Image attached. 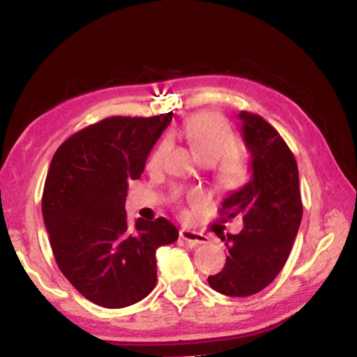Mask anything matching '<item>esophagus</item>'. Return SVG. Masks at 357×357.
Instances as JSON below:
<instances>
[{"label":"esophagus","instance_id":"obj_1","mask_svg":"<svg viewBox=\"0 0 357 357\" xmlns=\"http://www.w3.org/2000/svg\"><path fill=\"white\" fill-rule=\"evenodd\" d=\"M179 236H181V239H184L185 243H189L190 245H198V244L208 243L206 234L193 231V229H189V228L179 229Z\"/></svg>","mask_w":357,"mask_h":357}]
</instances>
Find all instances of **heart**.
Returning a JSON list of instances; mask_svg holds the SVG:
<instances>
[{
  "label": "heart",
  "instance_id": "1",
  "mask_svg": "<svg viewBox=\"0 0 357 357\" xmlns=\"http://www.w3.org/2000/svg\"><path fill=\"white\" fill-rule=\"evenodd\" d=\"M184 135L187 142L195 151V154L200 159L206 162L219 160V173L223 181L228 183H236L241 181L245 174V165L243 157L238 153L227 151L231 146L234 138L228 126L223 123L222 118L214 113H200L197 116L190 118L184 124ZM168 149L167 142H160L154 148L148 159V167L151 170H157L164 164L165 154ZM181 195V192H176V197ZM187 200L190 203H197L200 200V195L197 192L187 193Z\"/></svg>",
  "mask_w": 357,
  "mask_h": 357
}]
</instances>
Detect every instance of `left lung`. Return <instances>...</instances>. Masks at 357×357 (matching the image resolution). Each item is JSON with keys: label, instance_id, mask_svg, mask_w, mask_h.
Wrapping results in <instances>:
<instances>
[{"label": "left lung", "instance_id": "1", "mask_svg": "<svg viewBox=\"0 0 357 357\" xmlns=\"http://www.w3.org/2000/svg\"><path fill=\"white\" fill-rule=\"evenodd\" d=\"M241 134L250 153L252 178L223 200L220 215H241L244 228L222 241L228 255L209 287L244 298L261 291L285 266L302 219L298 164L288 144L268 121L241 112Z\"/></svg>", "mask_w": 357, "mask_h": 357}]
</instances>
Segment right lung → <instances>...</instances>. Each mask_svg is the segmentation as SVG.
<instances>
[{
    "instance_id": "right-lung-1",
    "label": "right lung",
    "mask_w": 357,
    "mask_h": 357,
    "mask_svg": "<svg viewBox=\"0 0 357 357\" xmlns=\"http://www.w3.org/2000/svg\"><path fill=\"white\" fill-rule=\"evenodd\" d=\"M173 113L112 116L69 137L48 168L42 215L58 268L78 293L107 309L142 301L157 282L155 250L179 233L172 222L137 219L124 204Z\"/></svg>"
}]
</instances>
